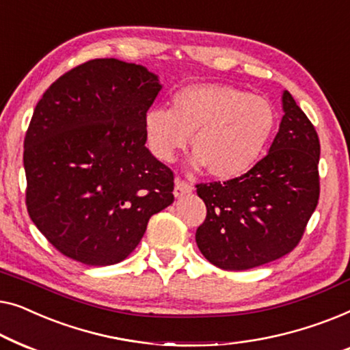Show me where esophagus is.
I'll use <instances>...</instances> for the list:
<instances>
[{"mask_svg":"<svg viewBox=\"0 0 350 350\" xmlns=\"http://www.w3.org/2000/svg\"><path fill=\"white\" fill-rule=\"evenodd\" d=\"M193 190V187L190 184H187L185 180H180V179H176V184H174V196L176 198H180V196H184L187 193H190V191Z\"/></svg>","mask_w":350,"mask_h":350,"instance_id":"1","label":"esophagus"}]
</instances>
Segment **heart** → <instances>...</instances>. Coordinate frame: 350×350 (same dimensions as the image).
Listing matches in <instances>:
<instances>
[{
    "mask_svg": "<svg viewBox=\"0 0 350 350\" xmlns=\"http://www.w3.org/2000/svg\"><path fill=\"white\" fill-rule=\"evenodd\" d=\"M275 125L267 98L224 83H191L173 96V107L146 112L144 137L161 161L174 160L191 136V166L217 179L243 176L257 163Z\"/></svg>",
    "mask_w": 350,
    "mask_h": 350,
    "instance_id": "b5f03b06",
    "label": "heart"
}]
</instances>
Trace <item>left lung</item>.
<instances>
[{
	"instance_id": "left-lung-1",
	"label": "left lung",
	"mask_w": 350,
	"mask_h": 350,
	"mask_svg": "<svg viewBox=\"0 0 350 350\" xmlns=\"http://www.w3.org/2000/svg\"><path fill=\"white\" fill-rule=\"evenodd\" d=\"M282 120L268 154L247 173L196 185L206 220L195 239L206 260L243 271L292 252L319 201L321 142L293 96L282 92Z\"/></svg>"
}]
</instances>
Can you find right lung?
<instances>
[{"mask_svg":"<svg viewBox=\"0 0 350 350\" xmlns=\"http://www.w3.org/2000/svg\"><path fill=\"white\" fill-rule=\"evenodd\" d=\"M161 87L146 66L96 58L58 77L34 107L23 144L27 209L66 257L122 262L174 201L173 171L147 149L142 126Z\"/></svg>","mask_w":350,"mask_h":350,"instance_id":"1","label":"right lung"}]
</instances>
